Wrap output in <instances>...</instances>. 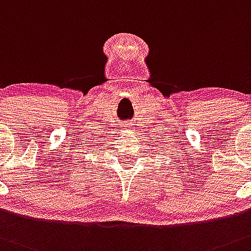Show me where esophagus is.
<instances>
[{
    "label": "esophagus",
    "instance_id": "esophagus-1",
    "mask_svg": "<svg viewBox=\"0 0 251 251\" xmlns=\"http://www.w3.org/2000/svg\"><path fill=\"white\" fill-rule=\"evenodd\" d=\"M136 124L134 123V121H127V123L125 124V127L127 128V130H130V131H134L135 130V127H136Z\"/></svg>",
    "mask_w": 251,
    "mask_h": 251
}]
</instances>
